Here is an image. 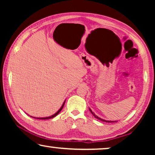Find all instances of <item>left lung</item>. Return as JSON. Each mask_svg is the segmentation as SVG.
<instances>
[{
	"instance_id": "8db88e82",
	"label": "left lung",
	"mask_w": 155,
	"mask_h": 155,
	"mask_svg": "<svg viewBox=\"0 0 155 155\" xmlns=\"http://www.w3.org/2000/svg\"><path fill=\"white\" fill-rule=\"evenodd\" d=\"M90 109V111L91 112V113H92V114L93 116H94L95 118H97V119H99V120H101V121H104V122H108V123H110V122H111V123H113V122H116V121H112V120H111V121H110V120H104V119H102V118H99V117H98V116H97V115H95L94 114V113H93L92 112V110H91L90 109Z\"/></svg>"
}]
</instances>
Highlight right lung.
I'll list each match as a JSON object with an SVG mask.
<instances>
[{
    "label": "right lung",
    "mask_w": 155,
    "mask_h": 155,
    "mask_svg": "<svg viewBox=\"0 0 155 155\" xmlns=\"http://www.w3.org/2000/svg\"><path fill=\"white\" fill-rule=\"evenodd\" d=\"M65 101L64 102H63V105L61 106V107L60 108V109L58 110V111L56 112V114H54V115H52V116H48V117H45V118H35V117H34V118H38V119H49V118H54V117H55V116H56L57 115H58V114L60 113V111H61V110H62V109H63V106H64V104H65Z\"/></svg>",
    "instance_id": "1"
}]
</instances>
